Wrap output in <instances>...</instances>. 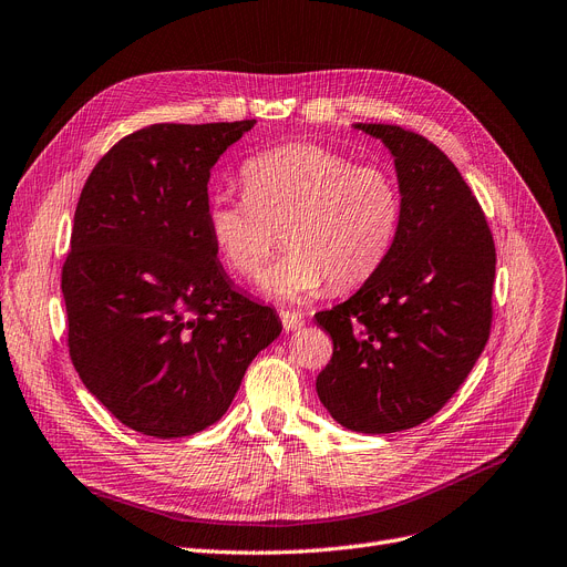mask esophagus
I'll return each instance as SVG.
<instances>
[{"label":"esophagus","instance_id":"esophagus-1","mask_svg":"<svg viewBox=\"0 0 567 567\" xmlns=\"http://www.w3.org/2000/svg\"><path fill=\"white\" fill-rule=\"evenodd\" d=\"M281 318V326L286 332H295L305 326V316L302 313H295V311H279Z\"/></svg>","mask_w":567,"mask_h":567}]
</instances>
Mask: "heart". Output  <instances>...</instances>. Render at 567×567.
<instances>
[{"instance_id": "obj_1", "label": "heart", "mask_w": 567, "mask_h": 567, "mask_svg": "<svg viewBox=\"0 0 567 567\" xmlns=\"http://www.w3.org/2000/svg\"><path fill=\"white\" fill-rule=\"evenodd\" d=\"M241 198L207 203V235L224 265L256 279L279 237L284 251L265 275L267 292L300 298L322 284L348 290L388 258L403 214L401 188L383 166L316 143H286L239 166Z\"/></svg>"}]
</instances>
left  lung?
Wrapping results in <instances>:
<instances>
[{"label": "left lung", "instance_id": "left-lung-1", "mask_svg": "<svg viewBox=\"0 0 567 567\" xmlns=\"http://www.w3.org/2000/svg\"><path fill=\"white\" fill-rule=\"evenodd\" d=\"M394 154L403 214L383 265L353 298L318 311L332 360L322 406L360 434H394L436 415L492 332L496 247L462 173L396 124H355Z\"/></svg>", "mask_w": 567, "mask_h": 567}]
</instances>
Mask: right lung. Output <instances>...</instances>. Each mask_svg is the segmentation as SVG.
Returning <instances> with one entry per match:
<instances>
[{"label": "right lung", "instance_id": "right-lung-1", "mask_svg": "<svg viewBox=\"0 0 567 567\" xmlns=\"http://www.w3.org/2000/svg\"><path fill=\"white\" fill-rule=\"evenodd\" d=\"M256 120L150 124L107 150L78 198L62 265L66 343L122 424L182 439L217 422L281 334L233 288L207 235V182Z\"/></svg>", "mask_w": 567, "mask_h": 567}]
</instances>
